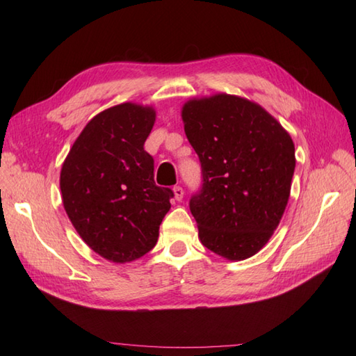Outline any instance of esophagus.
Masks as SVG:
<instances>
[{"instance_id": "1", "label": "esophagus", "mask_w": 356, "mask_h": 356, "mask_svg": "<svg viewBox=\"0 0 356 356\" xmlns=\"http://www.w3.org/2000/svg\"><path fill=\"white\" fill-rule=\"evenodd\" d=\"M172 193H174V199H176L177 202L184 199V188L182 186H174Z\"/></svg>"}]
</instances>
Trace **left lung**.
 <instances>
[{"instance_id":"obj_1","label":"left lung","mask_w":356,"mask_h":356,"mask_svg":"<svg viewBox=\"0 0 356 356\" xmlns=\"http://www.w3.org/2000/svg\"><path fill=\"white\" fill-rule=\"evenodd\" d=\"M182 120L202 163V191L190 202L202 245L246 260L284 214L295 170L291 134L261 105L228 93L186 101Z\"/></svg>"}]
</instances>
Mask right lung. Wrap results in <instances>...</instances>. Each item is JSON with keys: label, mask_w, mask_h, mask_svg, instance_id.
I'll list each match as a JSON object with an SVG mask.
<instances>
[{"label": "right lung", "mask_w": 356, "mask_h": 356, "mask_svg": "<svg viewBox=\"0 0 356 356\" xmlns=\"http://www.w3.org/2000/svg\"><path fill=\"white\" fill-rule=\"evenodd\" d=\"M156 122L151 105L124 102L90 119L61 168L63 205L79 237L113 263L140 259L154 248L170 188L154 184L145 149Z\"/></svg>", "instance_id": "right-lung-1"}]
</instances>
